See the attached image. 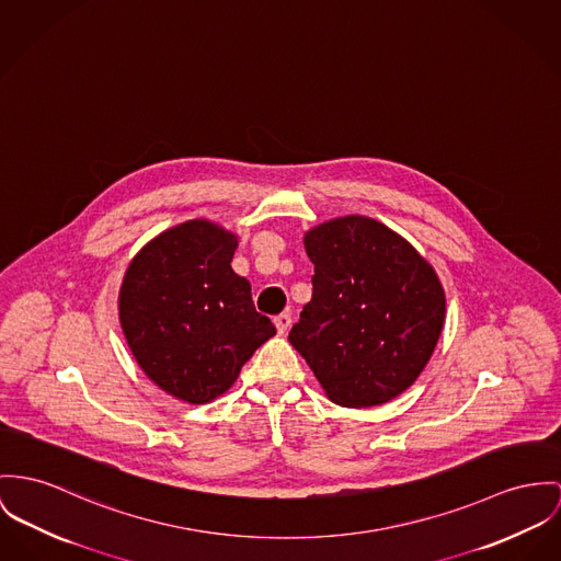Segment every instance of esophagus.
I'll return each mask as SVG.
<instances>
[{
    "label": "esophagus",
    "mask_w": 561,
    "mask_h": 561,
    "mask_svg": "<svg viewBox=\"0 0 561 561\" xmlns=\"http://www.w3.org/2000/svg\"><path fill=\"white\" fill-rule=\"evenodd\" d=\"M275 327H277V331L284 335L288 329H290V324H293V316L288 313V311H284V313H279V316H275Z\"/></svg>",
    "instance_id": "esophagus-1"
}]
</instances>
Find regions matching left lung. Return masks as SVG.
<instances>
[{
    "label": "left lung",
    "mask_w": 561,
    "mask_h": 561,
    "mask_svg": "<svg viewBox=\"0 0 561 561\" xmlns=\"http://www.w3.org/2000/svg\"><path fill=\"white\" fill-rule=\"evenodd\" d=\"M311 301L288 340L329 399L387 403L432 358L446 313L444 288L405 239L371 217L324 221L305 234Z\"/></svg>",
    "instance_id": "8db88e82"
}]
</instances>
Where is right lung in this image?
Returning a JSON list of instances; mask_svg holds the SVG:
<instances>
[{
    "label": "right lung",
    "mask_w": 561,
    "mask_h": 561,
    "mask_svg": "<svg viewBox=\"0 0 561 561\" xmlns=\"http://www.w3.org/2000/svg\"><path fill=\"white\" fill-rule=\"evenodd\" d=\"M237 237L207 219L164 230L129 262L119 320L140 369L187 403H209L275 335L230 266Z\"/></svg>",
    "instance_id": "obj_1"
}]
</instances>
